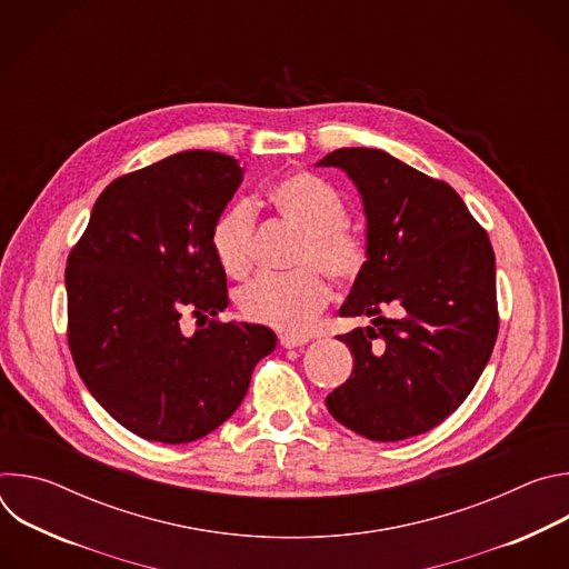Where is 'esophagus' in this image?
<instances>
[{
    "mask_svg": "<svg viewBox=\"0 0 569 569\" xmlns=\"http://www.w3.org/2000/svg\"><path fill=\"white\" fill-rule=\"evenodd\" d=\"M308 342V338L306 336H279V345L283 347V349H297V347H303Z\"/></svg>",
    "mask_w": 569,
    "mask_h": 569,
    "instance_id": "34e87169",
    "label": "esophagus"
}]
</instances>
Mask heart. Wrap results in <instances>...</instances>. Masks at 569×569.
<instances>
[{"label": "heart", "instance_id": "b5f03b06", "mask_svg": "<svg viewBox=\"0 0 569 569\" xmlns=\"http://www.w3.org/2000/svg\"><path fill=\"white\" fill-rule=\"evenodd\" d=\"M270 207L301 233L295 254L297 272L288 277H259L242 286L236 306L248 321L279 331L299 333L327 308L331 286H353L367 268V240L347 224V202L327 180L297 171L268 187ZM254 207L248 200L227 204L211 222L209 248L218 268L242 279L254 261Z\"/></svg>", "mask_w": 569, "mask_h": 569}]
</instances>
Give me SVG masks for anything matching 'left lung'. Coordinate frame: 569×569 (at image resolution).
<instances>
[{"label":"left lung","mask_w":569,"mask_h":569,"mask_svg":"<svg viewBox=\"0 0 569 569\" xmlns=\"http://www.w3.org/2000/svg\"><path fill=\"white\" fill-rule=\"evenodd\" d=\"M317 167H338L356 182L369 248L340 315L371 317V327L338 336L353 371L327 396V408L371 441L423 435L466 400L496 347L489 233L450 184L385 150L340 148Z\"/></svg>","instance_id":"1"}]
</instances>
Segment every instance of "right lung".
I'll return each mask as SVG.
<instances>
[{"label":"right lung","instance_id":"1","mask_svg":"<svg viewBox=\"0 0 569 569\" xmlns=\"http://www.w3.org/2000/svg\"><path fill=\"white\" fill-rule=\"evenodd\" d=\"M242 182L222 152L184 150L117 178L99 196L67 270V342L101 408L141 439L189 443L222 426L274 351L261 323L220 321L227 279L213 218ZM203 321L184 337L179 319Z\"/></svg>","mask_w":569,"mask_h":569}]
</instances>
